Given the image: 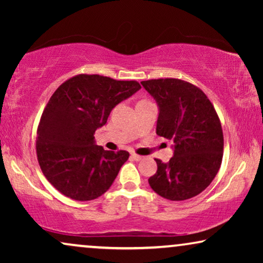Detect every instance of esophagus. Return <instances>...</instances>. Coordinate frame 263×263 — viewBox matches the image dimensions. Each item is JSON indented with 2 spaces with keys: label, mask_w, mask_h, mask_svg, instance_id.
Returning <instances> with one entry per match:
<instances>
[{
  "label": "esophagus",
  "mask_w": 263,
  "mask_h": 263,
  "mask_svg": "<svg viewBox=\"0 0 263 263\" xmlns=\"http://www.w3.org/2000/svg\"><path fill=\"white\" fill-rule=\"evenodd\" d=\"M130 157H132L134 160H136V161H139V160L142 159V157L139 156V154H136V153H132Z\"/></svg>",
  "instance_id": "34e87169"
}]
</instances>
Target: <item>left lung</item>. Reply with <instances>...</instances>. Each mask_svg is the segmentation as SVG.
<instances>
[{
  "label": "left lung",
  "instance_id": "obj_1",
  "mask_svg": "<svg viewBox=\"0 0 263 263\" xmlns=\"http://www.w3.org/2000/svg\"><path fill=\"white\" fill-rule=\"evenodd\" d=\"M159 106L157 134L175 143L168 163L156 159L148 183L164 199L183 201L203 192L220 168L224 135L217 111L197 86L179 79L141 81Z\"/></svg>",
  "mask_w": 263,
  "mask_h": 263
}]
</instances>
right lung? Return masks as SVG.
<instances>
[{
  "label": "right lung",
  "mask_w": 263,
  "mask_h": 263,
  "mask_svg": "<svg viewBox=\"0 0 263 263\" xmlns=\"http://www.w3.org/2000/svg\"><path fill=\"white\" fill-rule=\"evenodd\" d=\"M140 88L135 80L79 74L53 92L39 121L35 151L42 172L61 194L89 201L110 188L129 153L97 146L95 133Z\"/></svg>",
  "instance_id": "add662e5"
}]
</instances>
